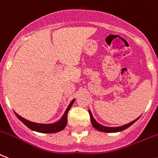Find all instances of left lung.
<instances>
[{
	"label": "left lung",
	"instance_id": "obj_1",
	"mask_svg": "<svg viewBox=\"0 0 158 158\" xmlns=\"http://www.w3.org/2000/svg\"><path fill=\"white\" fill-rule=\"evenodd\" d=\"M89 114H90V117H91V124H92V126H93L95 128H96L97 130L100 131V132H120V131L124 130V129L128 128V127H130L132 124H134L135 122L138 120V118H139L138 117L137 119H136V120H132V121H131L130 123H128V124L122 125V126L107 127L99 124V123H98L95 119H94L93 116H92V114H91V111H90V109H89Z\"/></svg>",
	"mask_w": 158,
	"mask_h": 158
}]
</instances>
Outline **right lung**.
Masks as SVG:
<instances>
[{"instance_id": "add662e5", "label": "right lung", "mask_w": 158, "mask_h": 158, "mask_svg": "<svg viewBox=\"0 0 158 158\" xmlns=\"http://www.w3.org/2000/svg\"><path fill=\"white\" fill-rule=\"evenodd\" d=\"M75 102V99H73L72 101L70 103V104L67 107L66 112H64L63 116H62L60 120L59 121L55 122L54 124H38V123H34V122L30 121V120H26L25 118L22 117L21 116H19L18 114H17L15 112L17 117L25 125L28 127L29 128H30L31 130L36 131L38 132H42V133H54V132H59V131H62L63 129H64L65 127L67 126V113H68L69 110L71 109V106L74 104Z\"/></svg>"}]
</instances>
